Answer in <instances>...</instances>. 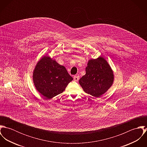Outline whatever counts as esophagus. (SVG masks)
I'll list each match as a JSON object with an SVG mask.
<instances>
[{
	"instance_id": "obj_1",
	"label": "esophagus",
	"mask_w": 147,
	"mask_h": 147,
	"mask_svg": "<svg viewBox=\"0 0 147 147\" xmlns=\"http://www.w3.org/2000/svg\"><path fill=\"white\" fill-rule=\"evenodd\" d=\"M74 80H75V82H78V81H79V76H75L74 77Z\"/></svg>"
}]
</instances>
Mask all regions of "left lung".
<instances>
[{
	"label": "left lung",
	"instance_id": "obj_1",
	"mask_svg": "<svg viewBox=\"0 0 147 147\" xmlns=\"http://www.w3.org/2000/svg\"><path fill=\"white\" fill-rule=\"evenodd\" d=\"M86 74L79 80L84 92L95 97H99L113 83V72L105 59L101 57L88 61Z\"/></svg>",
	"mask_w": 147,
	"mask_h": 147
}]
</instances>
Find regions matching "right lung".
Segmentation results:
<instances>
[{
  "mask_svg": "<svg viewBox=\"0 0 147 147\" xmlns=\"http://www.w3.org/2000/svg\"><path fill=\"white\" fill-rule=\"evenodd\" d=\"M33 79L36 89L49 99L62 93L73 80L63 65L47 56L37 64Z\"/></svg>",
  "mask_w": 147,
  "mask_h": 147,
  "instance_id": "add662e5",
  "label": "right lung"
}]
</instances>
